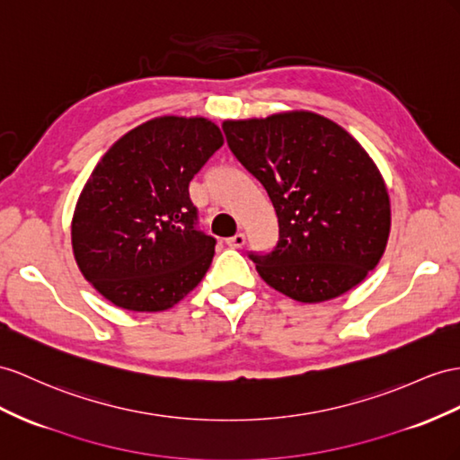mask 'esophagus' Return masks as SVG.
Wrapping results in <instances>:
<instances>
[{
  "mask_svg": "<svg viewBox=\"0 0 460 460\" xmlns=\"http://www.w3.org/2000/svg\"><path fill=\"white\" fill-rule=\"evenodd\" d=\"M244 243H246V239H244L243 233H237V234H234V237L226 239V244L229 246V249H241Z\"/></svg>",
  "mask_w": 460,
  "mask_h": 460,
  "instance_id": "1",
  "label": "esophagus"
}]
</instances>
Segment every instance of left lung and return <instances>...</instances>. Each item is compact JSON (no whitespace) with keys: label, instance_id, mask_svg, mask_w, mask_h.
Instances as JSON below:
<instances>
[{"label":"left lung","instance_id":"1","mask_svg":"<svg viewBox=\"0 0 460 460\" xmlns=\"http://www.w3.org/2000/svg\"><path fill=\"white\" fill-rule=\"evenodd\" d=\"M223 132L278 216L276 249L251 254L266 284L301 303L361 284L386 249L391 199L359 141L309 111L226 120Z\"/></svg>","mask_w":460,"mask_h":460}]
</instances>
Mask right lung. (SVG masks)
<instances>
[{"label": "right lung", "mask_w": 460, "mask_h": 460, "mask_svg": "<svg viewBox=\"0 0 460 460\" xmlns=\"http://www.w3.org/2000/svg\"><path fill=\"white\" fill-rule=\"evenodd\" d=\"M221 146L208 118L159 116L104 153L72 219L75 262L104 299L167 311L202 281L216 239L196 229L188 184Z\"/></svg>", "instance_id": "add662e5"}]
</instances>
